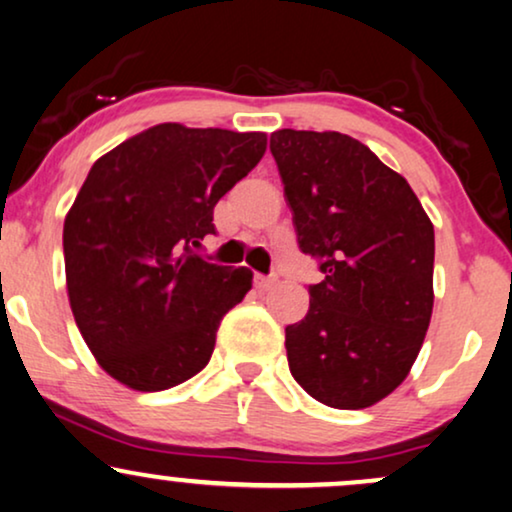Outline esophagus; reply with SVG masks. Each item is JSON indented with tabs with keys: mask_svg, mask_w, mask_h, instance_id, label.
<instances>
[{
	"mask_svg": "<svg viewBox=\"0 0 512 512\" xmlns=\"http://www.w3.org/2000/svg\"><path fill=\"white\" fill-rule=\"evenodd\" d=\"M276 283V276H262V274H255V286L260 290H267Z\"/></svg>",
	"mask_w": 512,
	"mask_h": 512,
	"instance_id": "esophagus-1",
	"label": "esophagus"
}]
</instances>
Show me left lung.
Masks as SVG:
<instances>
[{
    "mask_svg": "<svg viewBox=\"0 0 512 512\" xmlns=\"http://www.w3.org/2000/svg\"><path fill=\"white\" fill-rule=\"evenodd\" d=\"M297 243L321 262L286 328L293 378L321 404L366 409L404 383L428 333L435 229L401 174L340 132L271 134Z\"/></svg>",
    "mask_w": 512,
    "mask_h": 512,
    "instance_id": "left-lung-1",
    "label": "left lung"
}]
</instances>
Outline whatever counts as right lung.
<instances>
[{
	"label": "right lung",
	"mask_w": 512,
	"mask_h": 512,
	"mask_svg": "<svg viewBox=\"0 0 512 512\" xmlns=\"http://www.w3.org/2000/svg\"><path fill=\"white\" fill-rule=\"evenodd\" d=\"M264 151V132L163 122L89 170L63 224L68 300L94 359L129 390H170L208 366L252 271L198 250L217 200Z\"/></svg>",
	"instance_id": "add662e5"
}]
</instances>
